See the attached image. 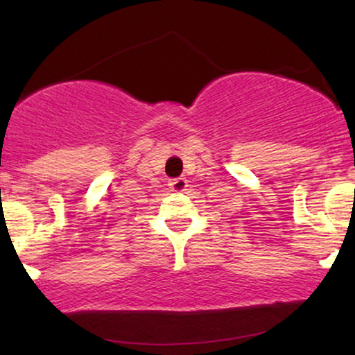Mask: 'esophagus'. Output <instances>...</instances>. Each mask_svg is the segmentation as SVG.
Returning a JSON list of instances; mask_svg holds the SVG:
<instances>
[{"instance_id": "esophagus-1", "label": "esophagus", "mask_w": 355, "mask_h": 355, "mask_svg": "<svg viewBox=\"0 0 355 355\" xmlns=\"http://www.w3.org/2000/svg\"><path fill=\"white\" fill-rule=\"evenodd\" d=\"M170 190L172 191H185L187 187H189V182L185 178H175V180H170Z\"/></svg>"}]
</instances>
